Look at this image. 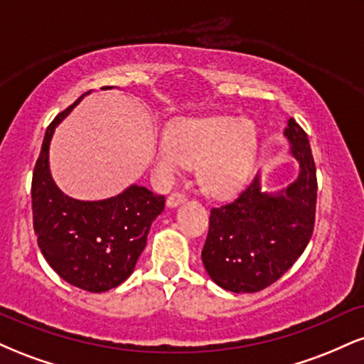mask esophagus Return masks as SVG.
<instances>
[{
	"instance_id": "obj_1",
	"label": "esophagus",
	"mask_w": 364,
	"mask_h": 364,
	"mask_svg": "<svg viewBox=\"0 0 364 364\" xmlns=\"http://www.w3.org/2000/svg\"><path fill=\"white\" fill-rule=\"evenodd\" d=\"M188 196L185 193H181V191H174V193H171L168 196V207H178L179 203L186 202Z\"/></svg>"
}]
</instances>
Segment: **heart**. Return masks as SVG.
I'll return each instance as SVG.
<instances>
[{
    "label": "heart",
    "mask_w": 364,
    "mask_h": 364,
    "mask_svg": "<svg viewBox=\"0 0 364 364\" xmlns=\"http://www.w3.org/2000/svg\"><path fill=\"white\" fill-rule=\"evenodd\" d=\"M257 128L250 119L212 116L173 123L154 149L162 174L196 164V179L205 193L228 196L245 183L257 154Z\"/></svg>",
    "instance_id": "obj_1"
}]
</instances>
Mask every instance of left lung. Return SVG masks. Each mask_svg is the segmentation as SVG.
<instances>
[{
    "label": "left lung",
    "mask_w": 364,
    "mask_h": 364,
    "mask_svg": "<svg viewBox=\"0 0 364 364\" xmlns=\"http://www.w3.org/2000/svg\"><path fill=\"white\" fill-rule=\"evenodd\" d=\"M299 178L279 193L262 190L258 174L231 202L212 207L202 262L217 286L258 292L281 279L310 243L316 215V168L304 129L294 119L284 132Z\"/></svg>",
    "instance_id": "obj_1"
}]
</instances>
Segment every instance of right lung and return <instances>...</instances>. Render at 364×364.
<instances>
[{
	"instance_id": "1",
	"label": "right lung",
	"mask_w": 364,
	"mask_h": 364,
	"mask_svg": "<svg viewBox=\"0 0 364 364\" xmlns=\"http://www.w3.org/2000/svg\"><path fill=\"white\" fill-rule=\"evenodd\" d=\"M83 95L46 129L32 174V217L37 245L54 272L83 291L104 292L132 275L147 245L150 225L164 210L166 198L132 185L112 198L82 202L54 185L49 173V141L54 128Z\"/></svg>"
}]
</instances>
